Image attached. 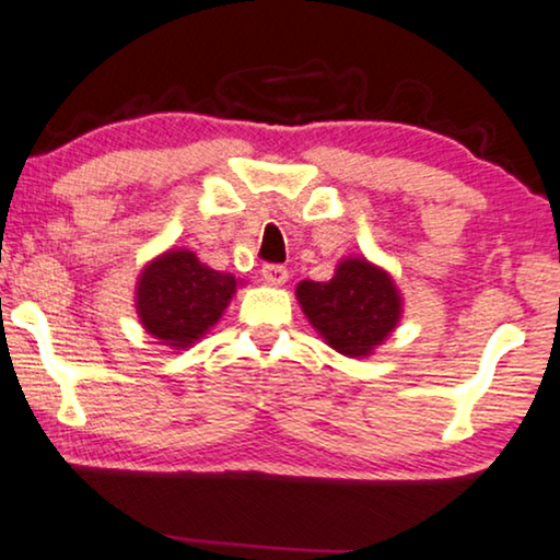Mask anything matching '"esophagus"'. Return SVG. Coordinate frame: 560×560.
I'll return each instance as SVG.
<instances>
[{
	"label": "esophagus",
	"mask_w": 560,
	"mask_h": 560,
	"mask_svg": "<svg viewBox=\"0 0 560 560\" xmlns=\"http://www.w3.org/2000/svg\"><path fill=\"white\" fill-rule=\"evenodd\" d=\"M262 280L267 282V285H285L288 270L282 265H265L262 267Z\"/></svg>",
	"instance_id": "esophagus-1"
}]
</instances>
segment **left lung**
Instances as JSON below:
<instances>
[{
    "mask_svg": "<svg viewBox=\"0 0 560 560\" xmlns=\"http://www.w3.org/2000/svg\"><path fill=\"white\" fill-rule=\"evenodd\" d=\"M295 295L320 339L343 357H370L402 316L395 280L364 257L341 259L326 282L303 280Z\"/></svg>",
    "mask_w": 560,
    "mask_h": 560,
    "instance_id": "left-lung-1",
    "label": "left lung"
}]
</instances>
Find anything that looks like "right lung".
<instances>
[{
	"mask_svg": "<svg viewBox=\"0 0 560 560\" xmlns=\"http://www.w3.org/2000/svg\"><path fill=\"white\" fill-rule=\"evenodd\" d=\"M234 275L211 270L194 252L171 249L144 265L137 280V316L171 349H188L221 318L236 293Z\"/></svg>",
	"mask_w": 560,
	"mask_h": 560,
	"instance_id": "obj_1",
	"label": "right lung"
}]
</instances>
